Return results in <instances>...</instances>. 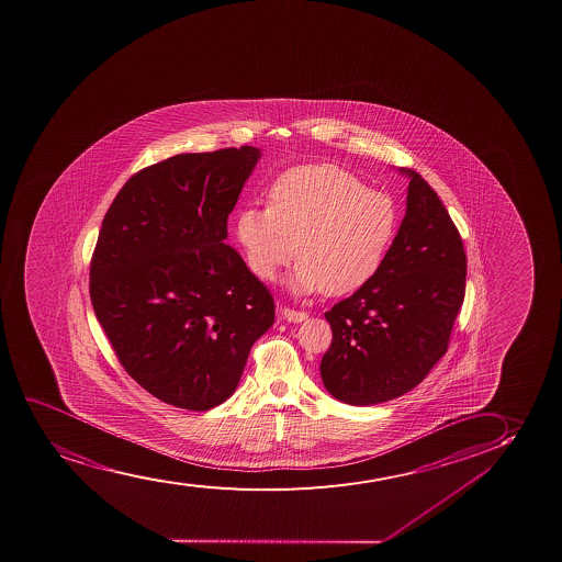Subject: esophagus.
Returning a JSON list of instances; mask_svg holds the SVG:
<instances>
[{
    "label": "esophagus",
    "instance_id": "esophagus-1",
    "mask_svg": "<svg viewBox=\"0 0 562 562\" xmlns=\"http://www.w3.org/2000/svg\"><path fill=\"white\" fill-rule=\"evenodd\" d=\"M281 315H283L284 321H289V323H304L305 318H307V313L294 312L291 307H283Z\"/></svg>",
    "mask_w": 562,
    "mask_h": 562
}]
</instances>
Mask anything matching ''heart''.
Here are the masks:
<instances>
[{"label": "heart", "mask_w": 562, "mask_h": 562, "mask_svg": "<svg viewBox=\"0 0 562 562\" xmlns=\"http://www.w3.org/2000/svg\"><path fill=\"white\" fill-rule=\"evenodd\" d=\"M270 207H245L236 223L247 265L262 281H276L292 258L289 279L297 294L345 296L370 283L398 232L393 198L366 189L334 164L286 169L268 192Z\"/></svg>", "instance_id": "b5f03b06"}]
</instances>
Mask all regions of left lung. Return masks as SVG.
<instances>
[{
    "mask_svg": "<svg viewBox=\"0 0 562 562\" xmlns=\"http://www.w3.org/2000/svg\"><path fill=\"white\" fill-rule=\"evenodd\" d=\"M406 217L378 276L325 313L321 378L334 398L373 406L419 385L446 355L464 302L467 252L438 194L412 169Z\"/></svg>",
    "mask_w": 562,
    "mask_h": 562,
    "instance_id": "1",
    "label": "left lung"
}]
</instances>
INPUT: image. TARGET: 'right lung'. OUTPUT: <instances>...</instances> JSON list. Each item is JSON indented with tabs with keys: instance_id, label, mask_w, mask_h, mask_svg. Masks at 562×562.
I'll return each mask as SVG.
<instances>
[{
	"instance_id": "add662e5",
	"label": "right lung",
	"mask_w": 562,
	"mask_h": 562,
	"mask_svg": "<svg viewBox=\"0 0 562 562\" xmlns=\"http://www.w3.org/2000/svg\"><path fill=\"white\" fill-rule=\"evenodd\" d=\"M260 149L189 153L142 169L103 218L90 300L124 370L169 406L231 398L276 305L226 223Z\"/></svg>"
}]
</instances>
